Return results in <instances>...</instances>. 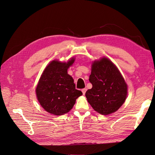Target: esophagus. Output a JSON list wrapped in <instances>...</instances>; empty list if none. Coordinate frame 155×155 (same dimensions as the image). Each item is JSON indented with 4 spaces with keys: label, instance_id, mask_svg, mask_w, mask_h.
<instances>
[{
    "label": "esophagus",
    "instance_id": "esophagus-1",
    "mask_svg": "<svg viewBox=\"0 0 155 155\" xmlns=\"http://www.w3.org/2000/svg\"><path fill=\"white\" fill-rule=\"evenodd\" d=\"M87 90V89L86 88H83V89H82V90H81V91H82V93H83V94H85V93H86Z\"/></svg>",
    "mask_w": 155,
    "mask_h": 155
}]
</instances>
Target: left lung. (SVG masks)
Here are the masks:
<instances>
[{
    "label": "left lung",
    "instance_id": "1",
    "mask_svg": "<svg viewBox=\"0 0 155 155\" xmlns=\"http://www.w3.org/2000/svg\"><path fill=\"white\" fill-rule=\"evenodd\" d=\"M89 81L93 87L87 91L85 96L98 113H113L125 102L127 85L118 68L109 59L103 58L93 62Z\"/></svg>",
    "mask_w": 155,
    "mask_h": 155
}]
</instances>
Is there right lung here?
<instances>
[{
	"mask_svg": "<svg viewBox=\"0 0 155 155\" xmlns=\"http://www.w3.org/2000/svg\"><path fill=\"white\" fill-rule=\"evenodd\" d=\"M75 61H52L45 69L36 88L38 100L45 110L55 116L67 113L72 109L82 92L75 89L73 78L67 69Z\"/></svg>",
	"mask_w": 155,
	"mask_h": 155,
	"instance_id": "obj_1",
	"label": "right lung"
}]
</instances>
